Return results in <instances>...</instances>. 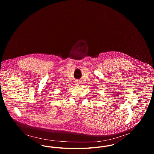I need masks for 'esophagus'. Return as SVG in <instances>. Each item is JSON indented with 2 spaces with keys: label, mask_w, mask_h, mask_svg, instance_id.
I'll use <instances>...</instances> for the list:
<instances>
[{
  "label": "esophagus",
  "mask_w": 154,
  "mask_h": 154,
  "mask_svg": "<svg viewBox=\"0 0 154 154\" xmlns=\"http://www.w3.org/2000/svg\"><path fill=\"white\" fill-rule=\"evenodd\" d=\"M80 81H77L75 83V85H80Z\"/></svg>",
  "instance_id": "1"
}]
</instances>
